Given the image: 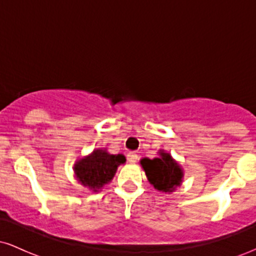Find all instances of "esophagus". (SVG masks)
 Wrapping results in <instances>:
<instances>
[{
    "label": "esophagus",
    "instance_id": "1",
    "mask_svg": "<svg viewBox=\"0 0 256 256\" xmlns=\"http://www.w3.org/2000/svg\"><path fill=\"white\" fill-rule=\"evenodd\" d=\"M126 158H128V162L134 164V162H136V160H137L138 155H137L136 152H128V155H126Z\"/></svg>",
    "mask_w": 256,
    "mask_h": 256
}]
</instances>
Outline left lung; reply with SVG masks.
<instances>
[{
  "instance_id": "1",
  "label": "left lung",
  "mask_w": 256,
  "mask_h": 256,
  "mask_svg": "<svg viewBox=\"0 0 256 256\" xmlns=\"http://www.w3.org/2000/svg\"><path fill=\"white\" fill-rule=\"evenodd\" d=\"M160 158H143L140 165L144 170L146 178L154 185L155 189L164 192H171L182 183L183 171L180 166L173 160L168 152H161Z\"/></svg>"
}]
</instances>
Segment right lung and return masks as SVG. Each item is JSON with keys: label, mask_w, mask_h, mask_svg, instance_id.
<instances>
[{"label": "right lung", "mask_w": 256, "mask_h": 256, "mask_svg": "<svg viewBox=\"0 0 256 256\" xmlns=\"http://www.w3.org/2000/svg\"><path fill=\"white\" fill-rule=\"evenodd\" d=\"M122 154H108L106 150H95L89 156L79 160L74 166L78 180L84 186H89L98 192V189L107 184L116 174L120 164L125 162Z\"/></svg>", "instance_id": "add662e5"}]
</instances>
